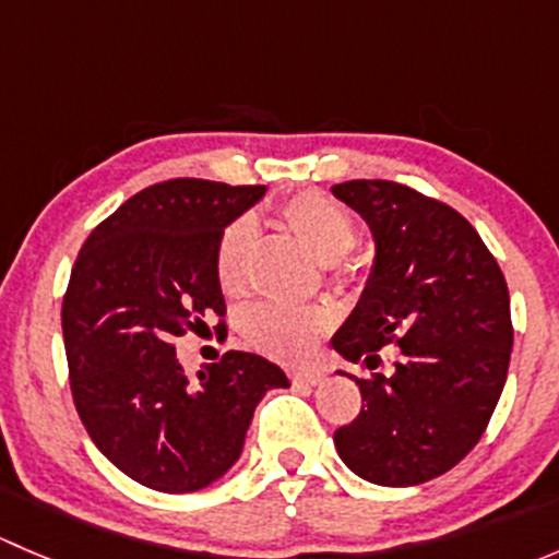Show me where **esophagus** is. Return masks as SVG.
<instances>
[{"mask_svg": "<svg viewBox=\"0 0 559 559\" xmlns=\"http://www.w3.org/2000/svg\"><path fill=\"white\" fill-rule=\"evenodd\" d=\"M324 370L319 368H297L292 370V381H295L297 386H319L321 381H324Z\"/></svg>", "mask_w": 559, "mask_h": 559, "instance_id": "esophagus-1", "label": "esophagus"}]
</instances>
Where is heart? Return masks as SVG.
I'll list each match as a JSON object with an SVG mask.
<instances>
[{"instance_id": "obj_1", "label": "heart", "mask_w": 559, "mask_h": 559, "mask_svg": "<svg viewBox=\"0 0 559 559\" xmlns=\"http://www.w3.org/2000/svg\"><path fill=\"white\" fill-rule=\"evenodd\" d=\"M278 222L313 251L324 264L341 262L359 240L357 218L332 197L321 191H300L281 202ZM253 227L240 218L222 233L216 243V278L224 295L238 297L248 286ZM330 326V311L321 306H262L246 319L248 341L273 357L297 359L311 352L313 341Z\"/></svg>"}]
</instances>
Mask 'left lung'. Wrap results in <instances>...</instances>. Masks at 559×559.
<instances>
[{"mask_svg":"<svg viewBox=\"0 0 559 559\" xmlns=\"http://www.w3.org/2000/svg\"><path fill=\"white\" fill-rule=\"evenodd\" d=\"M332 194L368 222L376 257L357 308L332 335L348 362L392 376L357 381L362 411L335 430L365 481L414 487L452 471L487 430L509 376V286L476 229L443 202L392 180H346Z\"/></svg>","mask_w":559,"mask_h":559,"instance_id":"8db88e82","label":"left lung"}]
</instances>
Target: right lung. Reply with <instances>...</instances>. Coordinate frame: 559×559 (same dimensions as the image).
<instances>
[{
	"label": "right lung",
	"instance_id": "obj_1",
	"mask_svg": "<svg viewBox=\"0 0 559 559\" xmlns=\"http://www.w3.org/2000/svg\"><path fill=\"white\" fill-rule=\"evenodd\" d=\"M264 191L200 178L154 183L88 235L72 267L61 332L78 416L118 471L156 492L222 478L259 400L289 386L278 365L246 352H227L191 381L173 346L227 311L216 243Z\"/></svg>",
	"mask_w": 559,
	"mask_h": 559
}]
</instances>
